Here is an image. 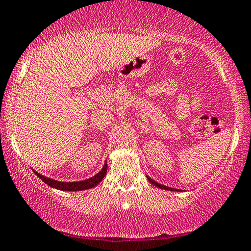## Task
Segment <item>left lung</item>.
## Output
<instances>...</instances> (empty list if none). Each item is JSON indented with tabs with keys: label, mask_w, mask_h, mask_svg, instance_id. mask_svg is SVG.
Segmentation results:
<instances>
[{
	"label": "left lung",
	"mask_w": 251,
	"mask_h": 251,
	"mask_svg": "<svg viewBox=\"0 0 251 251\" xmlns=\"http://www.w3.org/2000/svg\"><path fill=\"white\" fill-rule=\"evenodd\" d=\"M147 179H149L150 183H152L153 185H155L156 187H159V188H162V190H167V191H178V190H176V188H171V187L164 186V185H161V184H159V183H156L155 180H153L152 178H150L149 176H147Z\"/></svg>",
	"instance_id": "obj_1"
}]
</instances>
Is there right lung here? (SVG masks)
<instances>
[{
  "mask_svg": "<svg viewBox=\"0 0 251 251\" xmlns=\"http://www.w3.org/2000/svg\"><path fill=\"white\" fill-rule=\"evenodd\" d=\"M34 173L36 174L37 177H40L41 179H42L44 183L49 185V186L53 187V188H57V190H60V191H83V190H89V188H92L95 187L96 185L100 183L102 180V178L106 176V173H107V163L105 162L104 167H102V169L99 171L97 175H95L94 177L89 178V179H85V180H81V181H73V183H66V181H58V180H54V179H51V178H48V177H44L42 175L37 174L36 171H34Z\"/></svg>",
  "mask_w": 251,
  "mask_h": 251,
  "instance_id": "1",
  "label": "right lung"
}]
</instances>
